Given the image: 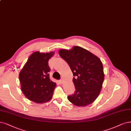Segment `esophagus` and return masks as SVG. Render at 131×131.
<instances>
[{
	"label": "esophagus",
	"instance_id": "obj_1",
	"mask_svg": "<svg viewBox=\"0 0 131 131\" xmlns=\"http://www.w3.org/2000/svg\"><path fill=\"white\" fill-rule=\"evenodd\" d=\"M63 81H64V80H63V79H62V78H61V79H60V83L61 84L63 83Z\"/></svg>",
	"mask_w": 131,
	"mask_h": 131
}]
</instances>
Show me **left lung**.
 I'll use <instances>...</instances> for the list:
<instances>
[{
    "mask_svg": "<svg viewBox=\"0 0 131 131\" xmlns=\"http://www.w3.org/2000/svg\"><path fill=\"white\" fill-rule=\"evenodd\" d=\"M59 54L69 64L74 76L75 91L73 94L67 96L69 100L79 107L94 102L100 92L105 77L100 59L77 46L69 50H60Z\"/></svg>",
    "mask_w": 131,
    "mask_h": 131,
    "instance_id": "obj_1",
    "label": "left lung"
}]
</instances>
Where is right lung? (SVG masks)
I'll list each match as a JSON object with an SVG mask.
<instances>
[{
	"label": "right lung",
	"instance_id": "right-lung-1",
	"mask_svg": "<svg viewBox=\"0 0 131 131\" xmlns=\"http://www.w3.org/2000/svg\"><path fill=\"white\" fill-rule=\"evenodd\" d=\"M54 54V52L33 53L19 73L21 91L36 103L47 102L52 97L56 83L50 79L48 60Z\"/></svg>",
	"mask_w": 131,
	"mask_h": 131
}]
</instances>
